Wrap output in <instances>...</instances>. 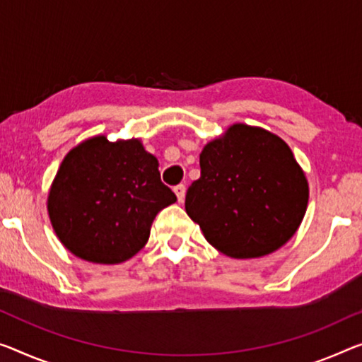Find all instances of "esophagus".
Instances as JSON below:
<instances>
[{"mask_svg": "<svg viewBox=\"0 0 362 362\" xmlns=\"http://www.w3.org/2000/svg\"><path fill=\"white\" fill-rule=\"evenodd\" d=\"M175 192H176L177 200H180V202H182V200H185V196H186V186L185 185L175 186Z\"/></svg>", "mask_w": 362, "mask_h": 362, "instance_id": "1", "label": "esophagus"}]
</instances>
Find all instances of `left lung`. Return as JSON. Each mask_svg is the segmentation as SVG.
Returning a JSON list of instances; mask_svg holds the SVG:
<instances>
[{"label":"left lung","instance_id":"1","mask_svg":"<svg viewBox=\"0 0 362 362\" xmlns=\"http://www.w3.org/2000/svg\"><path fill=\"white\" fill-rule=\"evenodd\" d=\"M308 180L291 148L272 132L233 124L200 153V177L186 192V212L214 247L230 257H262L301 225Z\"/></svg>","mask_w":362,"mask_h":362}]
</instances>
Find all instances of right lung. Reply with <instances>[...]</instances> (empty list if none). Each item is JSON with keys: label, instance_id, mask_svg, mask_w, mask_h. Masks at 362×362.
Segmentation results:
<instances>
[{"label": "right lung", "instance_id": "right-lung-1", "mask_svg": "<svg viewBox=\"0 0 362 362\" xmlns=\"http://www.w3.org/2000/svg\"><path fill=\"white\" fill-rule=\"evenodd\" d=\"M176 202L137 139L92 137L66 155L48 196L54 233L77 257L119 264L146 246L155 216Z\"/></svg>", "mask_w": 362, "mask_h": 362}]
</instances>
